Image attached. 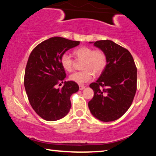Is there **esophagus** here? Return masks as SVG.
I'll use <instances>...</instances> for the list:
<instances>
[{
    "label": "esophagus",
    "instance_id": "obj_1",
    "mask_svg": "<svg viewBox=\"0 0 156 156\" xmlns=\"http://www.w3.org/2000/svg\"><path fill=\"white\" fill-rule=\"evenodd\" d=\"M84 88H85V86H84V85H79V89H80V90H83Z\"/></svg>",
    "mask_w": 156,
    "mask_h": 156
}]
</instances>
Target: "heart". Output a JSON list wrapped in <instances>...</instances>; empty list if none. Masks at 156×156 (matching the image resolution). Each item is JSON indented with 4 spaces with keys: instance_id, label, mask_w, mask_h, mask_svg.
I'll return each mask as SVG.
<instances>
[{
    "instance_id": "heart-1",
    "label": "heart",
    "mask_w": 156,
    "mask_h": 156,
    "mask_svg": "<svg viewBox=\"0 0 156 156\" xmlns=\"http://www.w3.org/2000/svg\"><path fill=\"white\" fill-rule=\"evenodd\" d=\"M76 59L83 60L81 69L83 71L73 73L69 79L78 84H83L91 80L93 72L98 75L101 73L107 66V56L101 50H94L89 47H80L73 52ZM60 65L67 72H71L73 67V60L68 54H63L60 57Z\"/></svg>"
}]
</instances>
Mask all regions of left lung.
<instances>
[{"label": "left lung", "mask_w": 156, "mask_h": 156, "mask_svg": "<svg viewBox=\"0 0 156 156\" xmlns=\"http://www.w3.org/2000/svg\"><path fill=\"white\" fill-rule=\"evenodd\" d=\"M103 51L107 66L89 87L94 96L89 102L91 114L102 122L120 118L129 109L135 96L137 69L131 53L109 40L89 42Z\"/></svg>", "instance_id": "8db88e82"}]
</instances>
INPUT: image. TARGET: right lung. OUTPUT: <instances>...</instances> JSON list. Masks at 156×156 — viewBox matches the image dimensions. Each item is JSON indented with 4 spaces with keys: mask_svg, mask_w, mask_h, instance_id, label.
I'll use <instances>...</instances> for the list:
<instances>
[{
    "mask_svg": "<svg viewBox=\"0 0 156 156\" xmlns=\"http://www.w3.org/2000/svg\"><path fill=\"white\" fill-rule=\"evenodd\" d=\"M79 44L80 41L52 37L38 44L30 55L25 88L31 106L44 120L56 121L69 112L70 97L79 90V87L75 82L65 81L61 89L56 88L66 77L60 60L63 54Z\"/></svg>",
    "mask_w": 156,
    "mask_h": 156,
    "instance_id": "obj_1",
    "label": "right lung"
}]
</instances>
